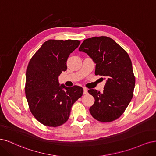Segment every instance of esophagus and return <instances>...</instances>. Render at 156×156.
Returning a JSON list of instances; mask_svg holds the SVG:
<instances>
[{"label": "esophagus", "mask_w": 156, "mask_h": 156, "mask_svg": "<svg viewBox=\"0 0 156 156\" xmlns=\"http://www.w3.org/2000/svg\"><path fill=\"white\" fill-rule=\"evenodd\" d=\"M87 93V89L86 87H83V94H86Z\"/></svg>", "instance_id": "obj_1"}]
</instances>
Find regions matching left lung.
Here are the masks:
<instances>
[{"instance_id": "obj_1", "label": "left lung", "mask_w": 156, "mask_h": 156, "mask_svg": "<svg viewBox=\"0 0 156 156\" xmlns=\"http://www.w3.org/2000/svg\"><path fill=\"white\" fill-rule=\"evenodd\" d=\"M79 51L87 53L96 63L95 75L106 79L102 93L88 90L94 98L89 112L100 122H112L123 114L133 95L135 78L129 55L106 36L85 39Z\"/></svg>"}]
</instances>
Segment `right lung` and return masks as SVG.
Masks as SVG:
<instances>
[{"instance_id": "add662e5", "label": "right lung", "mask_w": 156, "mask_h": 156, "mask_svg": "<svg viewBox=\"0 0 156 156\" xmlns=\"http://www.w3.org/2000/svg\"><path fill=\"white\" fill-rule=\"evenodd\" d=\"M80 43L78 40H48L28 63L24 88L28 106L34 117L47 126L66 122L73 104L83 94L82 87H67L58 82L59 74L67 70L69 56Z\"/></svg>"}]
</instances>
